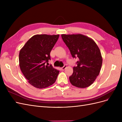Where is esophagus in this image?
Returning <instances> with one entry per match:
<instances>
[{
  "mask_svg": "<svg viewBox=\"0 0 122 122\" xmlns=\"http://www.w3.org/2000/svg\"><path fill=\"white\" fill-rule=\"evenodd\" d=\"M67 68V65H64V67H62L61 68V71H64V70Z\"/></svg>",
  "mask_w": 122,
  "mask_h": 122,
  "instance_id": "1",
  "label": "esophagus"
}]
</instances>
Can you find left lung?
Returning <instances> with one entry per match:
<instances>
[{
    "label": "left lung",
    "mask_w": 122,
    "mask_h": 122,
    "mask_svg": "<svg viewBox=\"0 0 122 122\" xmlns=\"http://www.w3.org/2000/svg\"><path fill=\"white\" fill-rule=\"evenodd\" d=\"M73 58L78 57L76 67L69 77L73 86L86 88L94 82L100 72L102 57L98 46L94 41L81 34L61 35Z\"/></svg>",
    "instance_id": "8db88e82"
}]
</instances>
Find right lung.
Returning a JSON list of instances; mask_svg holds the SVG:
<instances>
[{
    "instance_id": "add662e5",
    "label": "right lung",
    "mask_w": 122,
    "mask_h": 122,
    "mask_svg": "<svg viewBox=\"0 0 122 122\" xmlns=\"http://www.w3.org/2000/svg\"><path fill=\"white\" fill-rule=\"evenodd\" d=\"M60 35H36L25 43L19 52L20 68L29 84L38 88L48 87L56 81L58 70L52 65L50 53Z\"/></svg>"
}]
</instances>
